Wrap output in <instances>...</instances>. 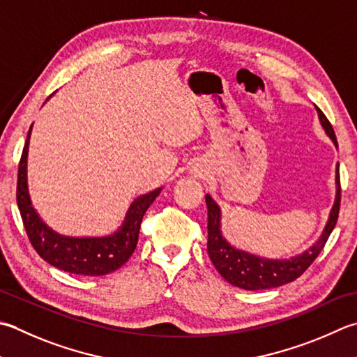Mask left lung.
Instances as JSON below:
<instances>
[{
  "label": "left lung",
  "mask_w": 357,
  "mask_h": 357,
  "mask_svg": "<svg viewBox=\"0 0 357 357\" xmlns=\"http://www.w3.org/2000/svg\"><path fill=\"white\" fill-rule=\"evenodd\" d=\"M320 122H322L326 135L330 136L334 144L337 145L336 132L333 130L331 122L328 121L326 116L317 108ZM337 197L334 202L333 211L328 220V225L324 230L322 236L319 241L314 244L312 248L306 250L305 254L291 258V260H264V258L249 255L241 250H236L235 248L222 238L220 232V208L216 202L208 197H206L207 204V250L208 257L213 263L216 271L226 278V280L238 286V288L248 289V291H258V289H269L277 288V286L286 284L289 282H294L303 272L308 269L312 261L316 260L317 255L322 252L325 244L330 238L334 226H336L340 211V174L337 167Z\"/></svg>",
  "instance_id": "8db88e82"
}]
</instances>
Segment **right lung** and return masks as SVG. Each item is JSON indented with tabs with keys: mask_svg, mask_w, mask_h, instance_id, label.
I'll return each mask as SVG.
<instances>
[{
	"mask_svg": "<svg viewBox=\"0 0 357 357\" xmlns=\"http://www.w3.org/2000/svg\"><path fill=\"white\" fill-rule=\"evenodd\" d=\"M29 137L31 128L27 131V139L18 164L17 204L32 248L45 261L65 272H71V274L96 277L109 274L121 268L135 252L144 215L151 202L156 199L160 188L146 193L132 202L122 229H119V232L114 235L105 236V238L61 236L40 220L31 204L26 178Z\"/></svg>",
	"mask_w": 357,
	"mask_h": 357,
	"instance_id": "add662e5",
	"label": "right lung"
}]
</instances>
